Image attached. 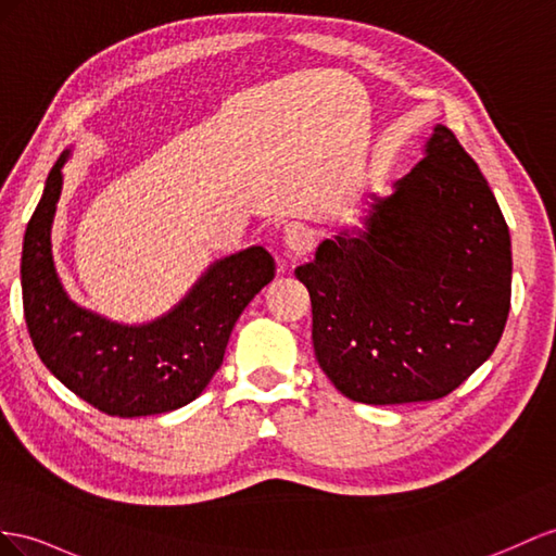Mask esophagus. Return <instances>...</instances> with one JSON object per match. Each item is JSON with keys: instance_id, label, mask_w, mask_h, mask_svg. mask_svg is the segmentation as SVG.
<instances>
[{"instance_id": "obj_1", "label": "esophagus", "mask_w": 556, "mask_h": 556, "mask_svg": "<svg viewBox=\"0 0 556 556\" xmlns=\"http://www.w3.org/2000/svg\"><path fill=\"white\" fill-rule=\"evenodd\" d=\"M283 244H287L295 258H301V255L309 253L312 247H315V232L303 223H289L283 227Z\"/></svg>"}]
</instances>
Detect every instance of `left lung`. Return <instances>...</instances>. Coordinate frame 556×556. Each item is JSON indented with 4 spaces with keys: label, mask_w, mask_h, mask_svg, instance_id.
<instances>
[{
    "label": "left lung",
    "mask_w": 556,
    "mask_h": 556,
    "mask_svg": "<svg viewBox=\"0 0 556 556\" xmlns=\"http://www.w3.org/2000/svg\"><path fill=\"white\" fill-rule=\"evenodd\" d=\"M425 160L374 194L357 235L295 267L317 362L359 404L434 402L486 362L511 295L509 230L477 162L437 124Z\"/></svg>",
    "instance_id": "left-lung-1"
}]
</instances>
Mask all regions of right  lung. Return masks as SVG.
I'll list each match as a JSON object with an SVG mask.
<instances>
[{
    "label": "right lung",
    "mask_w": 556,
    "mask_h": 556,
    "mask_svg": "<svg viewBox=\"0 0 556 556\" xmlns=\"http://www.w3.org/2000/svg\"><path fill=\"white\" fill-rule=\"evenodd\" d=\"M61 166L51 168L23 241V312L39 359L108 416H156L190 404L220 368L241 312L275 279V258L263 247L239 251L213 265L166 317L110 324L70 301L55 277L51 220Z\"/></svg>",
    "instance_id": "obj_1"
}]
</instances>
